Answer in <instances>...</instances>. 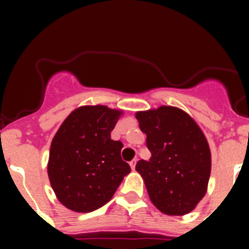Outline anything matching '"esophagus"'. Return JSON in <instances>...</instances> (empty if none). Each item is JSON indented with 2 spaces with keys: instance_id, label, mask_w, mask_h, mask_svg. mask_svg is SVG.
I'll return each instance as SVG.
<instances>
[{
  "instance_id": "esophagus-1",
  "label": "esophagus",
  "mask_w": 249,
  "mask_h": 249,
  "mask_svg": "<svg viewBox=\"0 0 249 249\" xmlns=\"http://www.w3.org/2000/svg\"><path fill=\"white\" fill-rule=\"evenodd\" d=\"M136 162H137V159H134L130 161V166H131L132 170H135V167H136Z\"/></svg>"
}]
</instances>
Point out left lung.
Masks as SVG:
<instances>
[{"label":"left lung","mask_w":249,"mask_h":249,"mask_svg":"<svg viewBox=\"0 0 249 249\" xmlns=\"http://www.w3.org/2000/svg\"><path fill=\"white\" fill-rule=\"evenodd\" d=\"M136 118L152 153L149 161L136 164L150 200L165 214H187L205 196L210 179L211 152L205 135L176 107L137 112Z\"/></svg>","instance_id":"left-lung-1"}]
</instances>
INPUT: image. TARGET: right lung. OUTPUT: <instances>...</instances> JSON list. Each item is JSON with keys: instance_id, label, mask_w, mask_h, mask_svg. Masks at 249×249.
<instances>
[{"instance_id": "1", "label": "right lung", "mask_w": 249, "mask_h": 249, "mask_svg": "<svg viewBox=\"0 0 249 249\" xmlns=\"http://www.w3.org/2000/svg\"><path fill=\"white\" fill-rule=\"evenodd\" d=\"M122 112L106 106L79 107L53 139L48 176L59 201L74 212H92L112 199L131 169L123 143L110 139Z\"/></svg>"}]
</instances>
